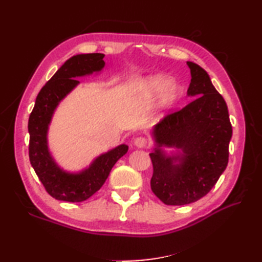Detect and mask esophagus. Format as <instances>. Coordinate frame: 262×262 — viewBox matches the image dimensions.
I'll return each instance as SVG.
<instances>
[{
    "instance_id": "esophagus-1",
    "label": "esophagus",
    "mask_w": 262,
    "mask_h": 262,
    "mask_svg": "<svg viewBox=\"0 0 262 262\" xmlns=\"http://www.w3.org/2000/svg\"><path fill=\"white\" fill-rule=\"evenodd\" d=\"M134 144H135V145H136L137 147H140V148L145 147L146 144H147V140H146L145 137H143V136L136 137L135 141H134Z\"/></svg>"
}]
</instances>
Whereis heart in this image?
<instances>
[{
  "label": "heart",
  "mask_w": 262,
  "mask_h": 262,
  "mask_svg": "<svg viewBox=\"0 0 262 262\" xmlns=\"http://www.w3.org/2000/svg\"><path fill=\"white\" fill-rule=\"evenodd\" d=\"M171 84L172 82L168 77L155 76L147 81L146 86L148 92L153 94V96H158V94L163 93L166 91L167 92L164 93L163 97V102L166 105H171L177 101L180 94L179 89L177 86H171Z\"/></svg>",
  "instance_id": "obj_1"
}]
</instances>
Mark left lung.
I'll use <instances>...</instances> for the list:
<instances>
[{"instance_id": "left-lung-1", "label": "left lung", "mask_w": 262, "mask_h": 262, "mask_svg": "<svg viewBox=\"0 0 262 262\" xmlns=\"http://www.w3.org/2000/svg\"><path fill=\"white\" fill-rule=\"evenodd\" d=\"M187 65L191 74L188 94L196 98L159 122L153 132L158 147L149 154L152 191L172 206L194 203L211 190L229 163L232 137L225 100L211 84L207 72L196 63ZM162 146L181 148L185 154L165 157ZM177 159L179 165L173 163Z\"/></svg>"}]
</instances>
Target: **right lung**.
<instances>
[{"label": "right lung", "instance_id": "1", "mask_svg": "<svg viewBox=\"0 0 262 262\" xmlns=\"http://www.w3.org/2000/svg\"><path fill=\"white\" fill-rule=\"evenodd\" d=\"M103 57V54L93 53L76 55L66 60L41 88L29 117L30 163L46 191L57 200L80 203L90 198L103 186L117 161L128 151V146L122 144L100 155L90 168L77 174L60 170L48 152L47 129L55 108L72 89L79 84L76 77L102 70Z\"/></svg>", "mask_w": 262, "mask_h": 262}]
</instances>
